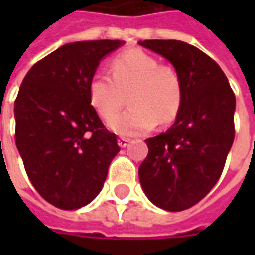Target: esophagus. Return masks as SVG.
I'll return each instance as SVG.
<instances>
[{
    "mask_svg": "<svg viewBox=\"0 0 255 255\" xmlns=\"http://www.w3.org/2000/svg\"><path fill=\"white\" fill-rule=\"evenodd\" d=\"M129 140H131L129 138H119L117 143H119V146H120V147H126V146L129 143Z\"/></svg>",
    "mask_w": 255,
    "mask_h": 255,
    "instance_id": "1",
    "label": "esophagus"
}]
</instances>
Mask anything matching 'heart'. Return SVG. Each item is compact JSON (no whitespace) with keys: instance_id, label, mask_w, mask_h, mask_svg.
Masks as SVG:
<instances>
[{"instance_id":"b5f03b06","label":"heart","mask_w":255,"mask_h":255,"mask_svg":"<svg viewBox=\"0 0 255 255\" xmlns=\"http://www.w3.org/2000/svg\"><path fill=\"white\" fill-rule=\"evenodd\" d=\"M112 76L97 71L89 82V98L104 120L114 116L128 94L131 105L113 117L109 127L123 136L149 132L160 122H173L183 102V86L175 68L162 65L149 53L133 49L112 60Z\"/></svg>"}]
</instances>
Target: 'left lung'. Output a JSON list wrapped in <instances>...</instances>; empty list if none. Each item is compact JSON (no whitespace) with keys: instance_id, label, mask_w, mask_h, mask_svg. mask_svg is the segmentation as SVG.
Instances as JSON below:
<instances>
[{"instance_id":"1","label":"left lung","mask_w":255,"mask_h":255,"mask_svg":"<svg viewBox=\"0 0 255 255\" xmlns=\"http://www.w3.org/2000/svg\"><path fill=\"white\" fill-rule=\"evenodd\" d=\"M139 45L165 57L182 80L176 120L166 132L144 140L149 154L139 166L150 201L180 212L206 197L223 173L235 138V94L219 64L198 47L175 39Z\"/></svg>"}]
</instances>
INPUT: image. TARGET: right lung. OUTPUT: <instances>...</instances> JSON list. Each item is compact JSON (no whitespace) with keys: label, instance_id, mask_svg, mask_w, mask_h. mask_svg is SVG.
Segmentation results:
<instances>
[{"label":"right lung","instance_id":"add662e5","mask_svg":"<svg viewBox=\"0 0 255 255\" xmlns=\"http://www.w3.org/2000/svg\"><path fill=\"white\" fill-rule=\"evenodd\" d=\"M123 41L67 43L34 64L14 101V140L27 176L43 199L63 210L90 203L120 151L90 104L89 82Z\"/></svg>","mask_w":255,"mask_h":255}]
</instances>
